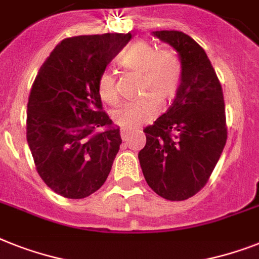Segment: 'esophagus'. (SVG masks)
<instances>
[{
	"label": "esophagus",
	"mask_w": 259,
	"mask_h": 259,
	"mask_svg": "<svg viewBox=\"0 0 259 259\" xmlns=\"http://www.w3.org/2000/svg\"><path fill=\"white\" fill-rule=\"evenodd\" d=\"M133 133H134V132H132V130L122 129V130H121V137H122L123 141H127L130 138V136H132Z\"/></svg>",
	"instance_id": "esophagus-1"
}]
</instances>
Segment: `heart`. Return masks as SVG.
<instances>
[{
	"instance_id": "1",
	"label": "heart",
	"mask_w": 259,
	"mask_h": 259,
	"mask_svg": "<svg viewBox=\"0 0 259 259\" xmlns=\"http://www.w3.org/2000/svg\"><path fill=\"white\" fill-rule=\"evenodd\" d=\"M119 65L126 70L141 74L138 93L144 97L119 105L113 110L111 117L123 129H138L155 118L159 102L167 104L176 97L181 83L180 61L169 50H157L150 44L138 42L122 54ZM98 92L108 104L118 101L115 77L111 71L101 73Z\"/></svg>"
}]
</instances>
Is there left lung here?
Segmentation results:
<instances>
[{
  "label": "left lung",
  "mask_w": 259,
  "mask_h": 259,
  "mask_svg": "<svg viewBox=\"0 0 259 259\" xmlns=\"http://www.w3.org/2000/svg\"><path fill=\"white\" fill-rule=\"evenodd\" d=\"M178 53L181 83L173 105L144 130L138 153L144 177L169 201H184L203 188L226 144L222 88L205 50L177 30L153 31Z\"/></svg>",
  "instance_id": "obj_1"
}]
</instances>
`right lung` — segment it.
Masks as SVG:
<instances>
[{
  "label": "right lung",
  "instance_id": "obj_1",
  "mask_svg": "<svg viewBox=\"0 0 259 259\" xmlns=\"http://www.w3.org/2000/svg\"><path fill=\"white\" fill-rule=\"evenodd\" d=\"M132 34L65 38L39 69L27 102L26 138L39 177L65 198L105 184L122 142L102 111L98 78Z\"/></svg>",
  "mask_w": 259,
  "mask_h": 259
}]
</instances>
